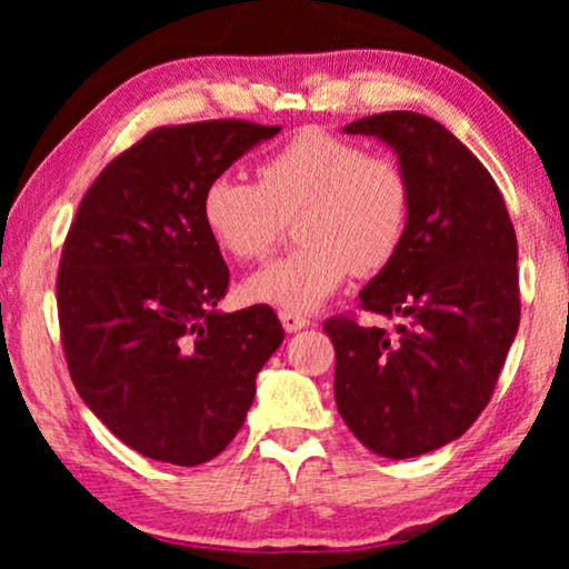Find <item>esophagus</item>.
<instances>
[{
    "instance_id": "esophagus-1",
    "label": "esophagus",
    "mask_w": 569,
    "mask_h": 569,
    "mask_svg": "<svg viewBox=\"0 0 569 569\" xmlns=\"http://www.w3.org/2000/svg\"><path fill=\"white\" fill-rule=\"evenodd\" d=\"M279 321H282V326H284V331H300V329H306V326L310 323L306 316H300V313H292V310H279Z\"/></svg>"
}]
</instances>
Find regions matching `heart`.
I'll return each mask as SVG.
<instances>
[{"label": "heart", "mask_w": 569, "mask_h": 569, "mask_svg": "<svg viewBox=\"0 0 569 569\" xmlns=\"http://www.w3.org/2000/svg\"><path fill=\"white\" fill-rule=\"evenodd\" d=\"M295 222L298 251L248 279L251 302L306 313L352 274L372 277L401 251L411 220L407 170L329 129H300L256 166V183L217 176L201 193V222L232 259L271 253Z\"/></svg>", "instance_id": "obj_1"}]
</instances>
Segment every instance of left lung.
I'll use <instances>...</instances> for the list:
<instances>
[{
  "label": "left lung",
  "instance_id": "obj_1",
  "mask_svg": "<svg viewBox=\"0 0 569 569\" xmlns=\"http://www.w3.org/2000/svg\"><path fill=\"white\" fill-rule=\"evenodd\" d=\"M345 131L399 152L411 220L360 292L368 313L403 318L396 333L345 313L323 323L333 396L365 448L415 458L461 438L492 399L520 323L516 228L489 170L430 116L386 111Z\"/></svg>",
  "mask_w": 569,
  "mask_h": 569
}]
</instances>
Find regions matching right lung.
I'll use <instances>...</instances> for the list:
<instances>
[{
	"instance_id": "obj_1",
	"label": "right lung",
	"mask_w": 569,
	"mask_h": 569,
	"mask_svg": "<svg viewBox=\"0 0 569 569\" xmlns=\"http://www.w3.org/2000/svg\"><path fill=\"white\" fill-rule=\"evenodd\" d=\"M279 127H158L100 170L61 248L57 310L72 383L100 422L152 461L197 466L243 425L282 345L269 306L217 313L230 269L201 193Z\"/></svg>"
}]
</instances>
